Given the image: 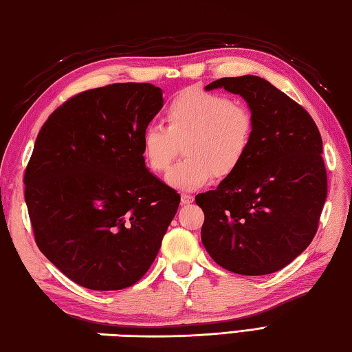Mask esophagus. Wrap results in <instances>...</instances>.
<instances>
[{
    "mask_svg": "<svg viewBox=\"0 0 352 352\" xmlns=\"http://www.w3.org/2000/svg\"><path fill=\"white\" fill-rule=\"evenodd\" d=\"M193 201H195V197L191 196V195H187V193H182V195H181V202H182V205H190Z\"/></svg>",
    "mask_w": 352,
    "mask_h": 352,
    "instance_id": "1",
    "label": "esophagus"
}]
</instances>
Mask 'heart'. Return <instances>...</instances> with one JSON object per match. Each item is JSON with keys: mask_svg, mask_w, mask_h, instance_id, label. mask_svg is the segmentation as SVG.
I'll return each instance as SVG.
<instances>
[{"mask_svg": "<svg viewBox=\"0 0 352 352\" xmlns=\"http://www.w3.org/2000/svg\"><path fill=\"white\" fill-rule=\"evenodd\" d=\"M165 124H150L141 135L142 156L155 173L170 167L182 144L185 157L165 181L177 190H197L214 177L234 175L253 144L254 118L242 104L213 91L190 87L171 99Z\"/></svg>", "mask_w": 352, "mask_h": 352, "instance_id": "obj_1", "label": "heart"}]
</instances>
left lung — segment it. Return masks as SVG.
<instances>
[{
    "instance_id": "1",
    "label": "left lung",
    "mask_w": 352,
    "mask_h": 352,
    "mask_svg": "<svg viewBox=\"0 0 352 352\" xmlns=\"http://www.w3.org/2000/svg\"><path fill=\"white\" fill-rule=\"evenodd\" d=\"M214 89L247 101L254 136L236 173L196 197L205 214L202 243L236 274L276 273L307 250L319 225L328 193L319 129L261 76L221 78L205 87Z\"/></svg>"
}]
</instances>
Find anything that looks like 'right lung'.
Instances as JSON below:
<instances>
[{
  "instance_id": "1",
  "label": "right lung",
  "mask_w": 352,
  "mask_h": 352,
  "mask_svg": "<svg viewBox=\"0 0 352 352\" xmlns=\"http://www.w3.org/2000/svg\"><path fill=\"white\" fill-rule=\"evenodd\" d=\"M162 105L153 84H110L70 98L39 130L24 175L35 241L84 288L135 285L176 214L181 196L150 173L141 147Z\"/></svg>"
}]
</instances>
